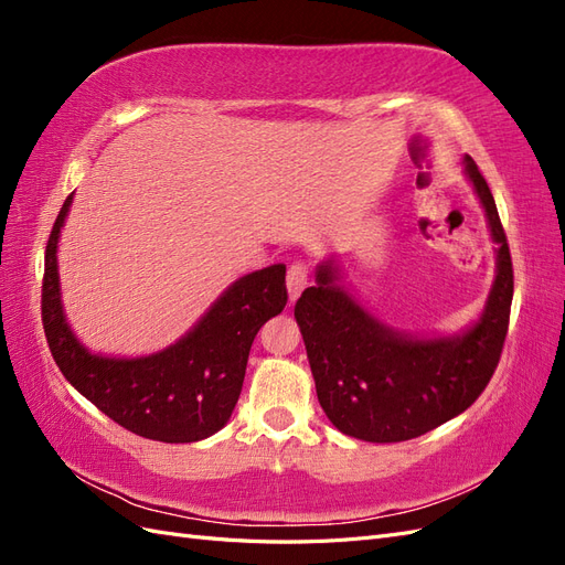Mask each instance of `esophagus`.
<instances>
[{"mask_svg":"<svg viewBox=\"0 0 565 565\" xmlns=\"http://www.w3.org/2000/svg\"><path fill=\"white\" fill-rule=\"evenodd\" d=\"M309 285V268H306L303 262H295L287 270V295L289 301H297L299 295L303 292V287Z\"/></svg>","mask_w":565,"mask_h":565,"instance_id":"obj_1","label":"esophagus"}]
</instances>
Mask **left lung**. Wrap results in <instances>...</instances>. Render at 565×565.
Instances as JSON below:
<instances>
[{
	"label": "left lung",
	"instance_id": "1",
	"mask_svg": "<svg viewBox=\"0 0 565 565\" xmlns=\"http://www.w3.org/2000/svg\"><path fill=\"white\" fill-rule=\"evenodd\" d=\"M461 164L498 245L486 306L467 330L419 337L391 328L355 299L332 259L318 264L316 285L295 306L320 407L351 438L401 443L436 429L481 396L500 363L514 270L490 188L469 156Z\"/></svg>",
	"mask_w": 565,
	"mask_h": 565
}]
</instances>
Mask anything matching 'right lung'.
Instances as JSON below:
<instances>
[{
	"label": "right lung",
	"instance_id": "1",
	"mask_svg": "<svg viewBox=\"0 0 565 565\" xmlns=\"http://www.w3.org/2000/svg\"><path fill=\"white\" fill-rule=\"evenodd\" d=\"M71 204L67 195L51 228L42 285L44 334L63 377L136 436L162 443L214 436L241 398L256 332L285 309V264L237 278L191 330L158 353H94L75 337L61 299L58 237Z\"/></svg>",
	"mask_w": 565,
	"mask_h": 565
}]
</instances>
